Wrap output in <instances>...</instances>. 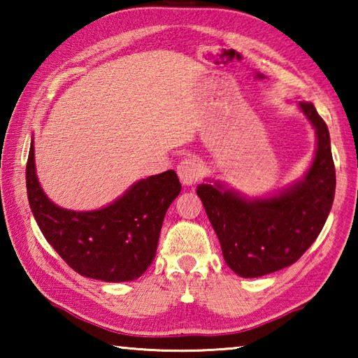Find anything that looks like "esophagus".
<instances>
[{
    "label": "esophagus",
    "instance_id": "34e87169",
    "mask_svg": "<svg viewBox=\"0 0 358 358\" xmlns=\"http://www.w3.org/2000/svg\"><path fill=\"white\" fill-rule=\"evenodd\" d=\"M177 173L183 185H192L202 177V166L196 157H185L177 166Z\"/></svg>",
    "mask_w": 358,
    "mask_h": 358
}]
</instances>
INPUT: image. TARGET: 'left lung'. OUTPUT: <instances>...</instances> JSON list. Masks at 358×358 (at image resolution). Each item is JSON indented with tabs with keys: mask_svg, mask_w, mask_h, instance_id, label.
Returning <instances> with one entry per match:
<instances>
[{
	"mask_svg": "<svg viewBox=\"0 0 358 358\" xmlns=\"http://www.w3.org/2000/svg\"><path fill=\"white\" fill-rule=\"evenodd\" d=\"M300 107L317 134L316 157L305 180L281 196L254 202L221 191V186L197 187L224 260L243 278L264 276L295 264L317 238L330 213L336 173L329 128L311 102H300Z\"/></svg>",
	"mask_w": 358,
	"mask_h": 358,
	"instance_id": "obj_1",
	"label": "left lung"
}]
</instances>
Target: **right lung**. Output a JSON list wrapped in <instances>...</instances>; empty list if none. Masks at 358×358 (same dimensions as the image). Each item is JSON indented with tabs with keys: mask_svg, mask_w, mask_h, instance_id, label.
<instances>
[{
	"mask_svg": "<svg viewBox=\"0 0 358 358\" xmlns=\"http://www.w3.org/2000/svg\"><path fill=\"white\" fill-rule=\"evenodd\" d=\"M181 185L173 171L141 180L108 207L71 211L53 205L42 192L31 143L27 162V192L45 240L72 270L107 282L137 280L156 256L166 211Z\"/></svg>",
	"mask_w": 358,
	"mask_h": 358,
	"instance_id": "1",
	"label": "right lung"
}]
</instances>
